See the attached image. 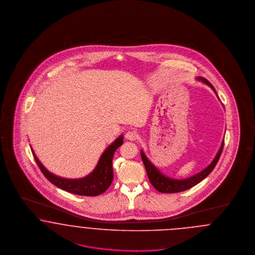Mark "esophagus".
Instances as JSON below:
<instances>
[{
	"instance_id": "esophagus-1",
	"label": "esophagus",
	"mask_w": 255,
	"mask_h": 255,
	"mask_svg": "<svg viewBox=\"0 0 255 255\" xmlns=\"http://www.w3.org/2000/svg\"><path fill=\"white\" fill-rule=\"evenodd\" d=\"M126 138L130 141H135L138 138V134L135 130H128L126 133Z\"/></svg>"
}]
</instances>
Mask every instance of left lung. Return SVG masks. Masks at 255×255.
<instances>
[{"label": "left lung", "mask_w": 255, "mask_h": 255, "mask_svg": "<svg viewBox=\"0 0 255 255\" xmlns=\"http://www.w3.org/2000/svg\"><path fill=\"white\" fill-rule=\"evenodd\" d=\"M197 80L202 81L206 85L210 86L211 89H213V91L216 93L215 89L208 80L202 77L197 78ZM223 147H224V141L222 143L218 153L216 154L215 158L213 159V161L209 165V166H207L205 169H203L199 173H197V174H195L191 177L183 179V180L166 177L164 174H162L160 172V170L147 159L146 156L144 155L143 150H141V157H142V160H143V163H144L148 179H149L150 183L152 184V186L155 188V189H157L160 192H162V193H176V192H181V191H184V190H187L188 188L194 187L195 185L199 184L201 181H203L205 178L207 177L213 170V168L215 167L216 164L218 163V160L221 156Z\"/></svg>", "instance_id": "left-lung-1"}]
</instances>
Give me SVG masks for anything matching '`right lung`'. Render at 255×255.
<instances>
[{"instance_id": "1", "label": "right lung", "mask_w": 255, "mask_h": 255, "mask_svg": "<svg viewBox=\"0 0 255 255\" xmlns=\"http://www.w3.org/2000/svg\"><path fill=\"white\" fill-rule=\"evenodd\" d=\"M123 144V135L119 136L112 144L104 151L100 157L99 162L95 169L86 177L81 179H66L59 177L50 173L41 162L32 150L34 159L40 167L45 178L59 188H62L67 192L82 195V196H97L105 192L112 183L113 169H112V158L115 150Z\"/></svg>"}]
</instances>
